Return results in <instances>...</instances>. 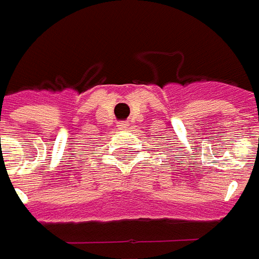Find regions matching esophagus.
I'll return each mask as SVG.
<instances>
[{
    "mask_svg": "<svg viewBox=\"0 0 259 259\" xmlns=\"http://www.w3.org/2000/svg\"><path fill=\"white\" fill-rule=\"evenodd\" d=\"M127 126H129V123H127V122H119L118 123V127L122 130H126V127H127Z\"/></svg>",
    "mask_w": 259,
    "mask_h": 259,
    "instance_id": "obj_1",
    "label": "esophagus"
}]
</instances>
